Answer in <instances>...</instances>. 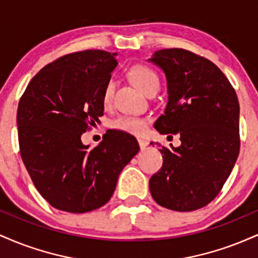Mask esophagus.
<instances>
[{"label": "esophagus", "mask_w": 258, "mask_h": 258, "mask_svg": "<svg viewBox=\"0 0 258 258\" xmlns=\"http://www.w3.org/2000/svg\"><path fill=\"white\" fill-rule=\"evenodd\" d=\"M138 144H139V148H141L142 150H144L149 143H148L147 141H144V139H138Z\"/></svg>", "instance_id": "obj_1"}]
</instances>
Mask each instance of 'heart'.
<instances>
[{
  "label": "heart",
  "mask_w": 258,
  "mask_h": 258,
  "mask_svg": "<svg viewBox=\"0 0 258 258\" xmlns=\"http://www.w3.org/2000/svg\"><path fill=\"white\" fill-rule=\"evenodd\" d=\"M130 79L141 91L148 93L152 90H158L160 85V80L158 74H156L152 68L147 65H133L128 72ZM115 92V81L109 79L103 88L102 93V103L104 106H109L112 102ZM110 126L117 131H122L128 133V135L141 136L146 132L147 123L146 120L138 116H132V115H121L111 121Z\"/></svg>",
  "instance_id": "b5f03b06"
}]
</instances>
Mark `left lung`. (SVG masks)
I'll list each match as a JSON object with an SVG mask.
<instances>
[{"instance_id": "8db88e82", "label": "left lung", "mask_w": 258, "mask_h": 258, "mask_svg": "<svg viewBox=\"0 0 258 258\" xmlns=\"http://www.w3.org/2000/svg\"><path fill=\"white\" fill-rule=\"evenodd\" d=\"M148 61L167 82L166 108L154 127L180 137L172 150L158 144L164 162L149 180L150 193L162 207L194 211L217 197L238 159V97L212 61L185 49H160Z\"/></svg>"}]
</instances>
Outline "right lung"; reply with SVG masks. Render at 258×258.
<instances>
[{"label":"right lung","instance_id":"add662e5","mask_svg":"<svg viewBox=\"0 0 258 258\" xmlns=\"http://www.w3.org/2000/svg\"><path fill=\"white\" fill-rule=\"evenodd\" d=\"M117 53H70L32 78L17 111L20 155L38 193L55 209L84 214L105 205L122 168L139 152L133 136L106 132L93 149L81 142L104 111L103 88Z\"/></svg>","mask_w":258,"mask_h":258}]
</instances>
